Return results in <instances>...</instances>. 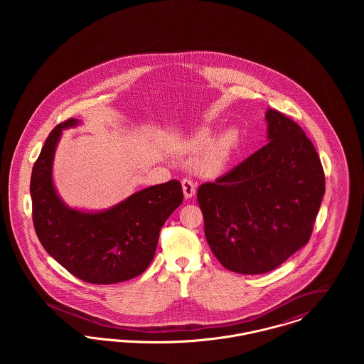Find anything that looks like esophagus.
<instances>
[{
    "mask_svg": "<svg viewBox=\"0 0 364 364\" xmlns=\"http://www.w3.org/2000/svg\"><path fill=\"white\" fill-rule=\"evenodd\" d=\"M181 186H183V191H184L186 199H191V198L195 195V192H196V184H195L193 181L188 180V178H184V180L181 181Z\"/></svg>",
    "mask_w": 364,
    "mask_h": 364,
    "instance_id": "obj_1",
    "label": "esophagus"
}]
</instances>
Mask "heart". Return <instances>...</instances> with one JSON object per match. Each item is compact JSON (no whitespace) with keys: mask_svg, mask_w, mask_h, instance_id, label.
<instances>
[{"mask_svg":"<svg viewBox=\"0 0 364 364\" xmlns=\"http://www.w3.org/2000/svg\"><path fill=\"white\" fill-rule=\"evenodd\" d=\"M215 136V129L200 127L186 140L187 151L193 154L208 149L202 159V168L208 174L221 173L240 143V132L236 128L226 129L217 139Z\"/></svg>","mask_w":364,"mask_h":364,"instance_id":"1","label":"heart"}]
</instances>
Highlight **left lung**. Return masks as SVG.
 Here are the masks:
<instances>
[{
    "label": "left lung",
    "mask_w": 364,
    "mask_h": 364,
    "mask_svg": "<svg viewBox=\"0 0 364 364\" xmlns=\"http://www.w3.org/2000/svg\"><path fill=\"white\" fill-rule=\"evenodd\" d=\"M264 120L269 141L198 190L214 257L240 274L272 272L303 248L325 195L321 159L303 129L274 109Z\"/></svg>",
    "instance_id": "left-lung-1"
}]
</instances>
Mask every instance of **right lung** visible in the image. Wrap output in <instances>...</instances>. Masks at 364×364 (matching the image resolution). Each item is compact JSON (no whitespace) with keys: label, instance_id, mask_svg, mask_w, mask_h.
Masks as SVG:
<instances>
[{"label":"right lung","instance_id":"right-lung-1","mask_svg":"<svg viewBox=\"0 0 364 364\" xmlns=\"http://www.w3.org/2000/svg\"><path fill=\"white\" fill-rule=\"evenodd\" d=\"M58 124L46 139L31 173L30 193L38 239L70 274L91 284H117L141 274L156 255L159 230L183 202L181 184L151 186L104 210L68 206L54 186L53 164L64 129Z\"/></svg>","mask_w":364,"mask_h":364}]
</instances>
